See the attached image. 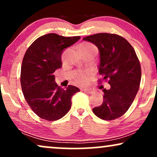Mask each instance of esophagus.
Segmentation results:
<instances>
[{"label": "esophagus", "mask_w": 157, "mask_h": 157, "mask_svg": "<svg viewBox=\"0 0 157 157\" xmlns=\"http://www.w3.org/2000/svg\"><path fill=\"white\" fill-rule=\"evenodd\" d=\"M83 90H84L85 93H90V94H92V93H95V89L93 88H85Z\"/></svg>", "instance_id": "esophagus-1"}]
</instances>
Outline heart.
Listing matches in <instances>:
<instances>
[{
	"label": "heart",
	"instance_id": "obj_1",
	"mask_svg": "<svg viewBox=\"0 0 157 157\" xmlns=\"http://www.w3.org/2000/svg\"><path fill=\"white\" fill-rule=\"evenodd\" d=\"M79 51H83V52H93L96 53L97 51V49L96 46L91 44L89 43H83L82 44L80 45L79 46ZM89 77L88 72H82L80 73L77 75L76 80L77 82L80 84H83L86 82Z\"/></svg>",
	"mask_w": 157,
	"mask_h": 157
}]
</instances>
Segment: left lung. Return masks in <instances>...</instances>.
Listing matches in <instances>:
<instances>
[{"instance_id":"left-lung-1","label":"left lung","mask_w":157,"mask_h":157,"mask_svg":"<svg viewBox=\"0 0 157 157\" xmlns=\"http://www.w3.org/2000/svg\"><path fill=\"white\" fill-rule=\"evenodd\" d=\"M83 40L98 48L99 74L110 85L109 90H103V104L93 112L104 120L120 117L131 106L140 87L141 69L136 51L128 40L115 34L98 33Z\"/></svg>"}]
</instances>
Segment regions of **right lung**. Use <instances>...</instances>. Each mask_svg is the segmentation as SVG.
Wrapping results in <instances>:
<instances>
[{
  "label": "right lung",
  "instance_id": "1",
  "mask_svg": "<svg viewBox=\"0 0 157 157\" xmlns=\"http://www.w3.org/2000/svg\"><path fill=\"white\" fill-rule=\"evenodd\" d=\"M80 39L55 33L40 36L32 43L24 56L21 85L26 101L37 116L48 121L62 118L71 108V98L80 89L69 85L62 89L53 73L62 67L61 54Z\"/></svg>",
  "mask_w": 157,
  "mask_h": 157
}]
</instances>
